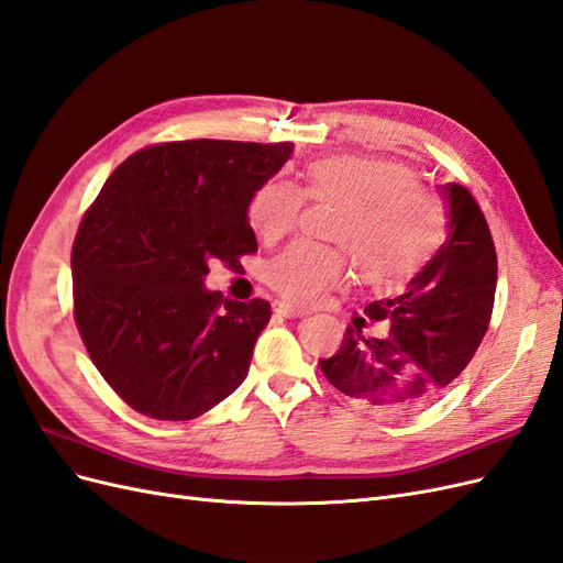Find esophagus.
<instances>
[{
	"instance_id": "esophagus-1",
	"label": "esophagus",
	"mask_w": 563,
	"mask_h": 563,
	"mask_svg": "<svg viewBox=\"0 0 563 563\" xmlns=\"http://www.w3.org/2000/svg\"><path fill=\"white\" fill-rule=\"evenodd\" d=\"M275 312H277V314H282V317H286V319H298V317H305V314H308V310H305V308H298V305H294V302H286V300L275 302Z\"/></svg>"
}]
</instances>
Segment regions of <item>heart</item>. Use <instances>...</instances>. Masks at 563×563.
<instances>
[{
    "mask_svg": "<svg viewBox=\"0 0 563 563\" xmlns=\"http://www.w3.org/2000/svg\"><path fill=\"white\" fill-rule=\"evenodd\" d=\"M305 192L284 178L263 183L249 201V223L265 242L291 232L305 207L314 201L340 203L331 240L345 246L360 275L371 284L408 279L428 263L441 236L444 216L439 201L416 185L411 168L373 157H331L308 166ZM347 277L343 253L300 242L267 265L272 288L296 302H314Z\"/></svg>",
    "mask_w": 563,
    "mask_h": 563,
    "instance_id": "1",
    "label": "heart"
}]
</instances>
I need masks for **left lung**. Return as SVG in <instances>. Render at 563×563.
I'll return each mask as SVG.
<instances>
[{"mask_svg":"<svg viewBox=\"0 0 563 563\" xmlns=\"http://www.w3.org/2000/svg\"><path fill=\"white\" fill-rule=\"evenodd\" d=\"M449 234L395 298L371 302L383 333L347 327L343 343L319 366L327 380L371 411L404 416L430 406L472 362L488 329L498 255L479 203L467 187L439 185Z\"/></svg>","mask_w":563,"mask_h":563,"instance_id":"8db88e82","label":"left lung"}]
</instances>
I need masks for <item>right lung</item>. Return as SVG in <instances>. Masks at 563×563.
<instances>
[{"instance_id": "obj_1", "label": "right lung", "mask_w": 563, "mask_h": 563, "mask_svg": "<svg viewBox=\"0 0 563 563\" xmlns=\"http://www.w3.org/2000/svg\"><path fill=\"white\" fill-rule=\"evenodd\" d=\"M291 143L178 141L114 168L73 246L75 321L100 376L133 411L192 420L249 373L269 302L203 288L211 261L258 251L249 201Z\"/></svg>"}]
</instances>
